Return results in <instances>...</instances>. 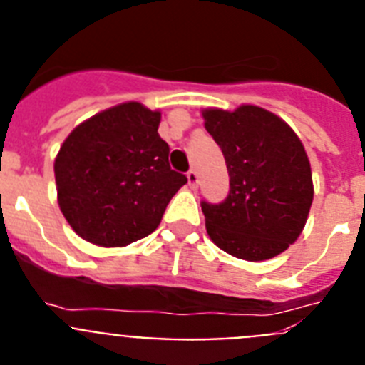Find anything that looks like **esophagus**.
Instances as JSON below:
<instances>
[{
    "label": "esophagus",
    "instance_id": "esophagus-1",
    "mask_svg": "<svg viewBox=\"0 0 365 365\" xmlns=\"http://www.w3.org/2000/svg\"><path fill=\"white\" fill-rule=\"evenodd\" d=\"M186 177H188V185L192 186V188H197V185H199L197 172H195V170H190V172L186 173Z\"/></svg>",
    "mask_w": 365,
    "mask_h": 365
}]
</instances>
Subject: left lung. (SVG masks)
I'll return each instance as SVG.
<instances>
[{
    "mask_svg": "<svg viewBox=\"0 0 365 365\" xmlns=\"http://www.w3.org/2000/svg\"><path fill=\"white\" fill-rule=\"evenodd\" d=\"M206 131L227 160L222 202L201 201L206 232L221 250L247 261L278 256L302 234L312 205L311 164L294 131L256 106L206 109Z\"/></svg>",
    "mask_w": 365,
    "mask_h": 365,
    "instance_id": "1",
    "label": "left lung"
}]
</instances>
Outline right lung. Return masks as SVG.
<instances>
[{
  "instance_id": "obj_1",
  "label": "right lung",
  "mask_w": 365,
  "mask_h": 365,
  "mask_svg": "<svg viewBox=\"0 0 365 365\" xmlns=\"http://www.w3.org/2000/svg\"><path fill=\"white\" fill-rule=\"evenodd\" d=\"M160 113L115 106L74 128L54 160L58 202L73 230L100 247H124L159 227L186 185L170 166Z\"/></svg>"
}]
</instances>
